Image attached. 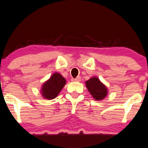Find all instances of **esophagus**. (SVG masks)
I'll use <instances>...</instances> for the list:
<instances>
[{
	"label": "esophagus",
	"instance_id": "1",
	"mask_svg": "<svg viewBox=\"0 0 148 148\" xmlns=\"http://www.w3.org/2000/svg\"><path fill=\"white\" fill-rule=\"evenodd\" d=\"M80 81H81V77L80 76H78L76 79H72V82H79Z\"/></svg>",
	"mask_w": 148,
	"mask_h": 148
}]
</instances>
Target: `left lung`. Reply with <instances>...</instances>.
Returning a JSON list of instances; mask_svg holds the SVG:
<instances>
[{
	"instance_id": "obj_1",
	"label": "left lung",
	"mask_w": 148,
	"mask_h": 148,
	"mask_svg": "<svg viewBox=\"0 0 148 148\" xmlns=\"http://www.w3.org/2000/svg\"><path fill=\"white\" fill-rule=\"evenodd\" d=\"M85 85L89 92L95 100H103L108 95V88L99 78L93 76L85 82Z\"/></svg>"
}]
</instances>
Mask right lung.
<instances>
[{
	"label": "right lung",
	"instance_id": "add662e5",
	"mask_svg": "<svg viewBox=\"0 0 148 148\" xmlns=\"http://www.w3.org/2000/svg\"><path fill=\"white\" fill-rule=\"evenodd\" d=\"M66 84V80L59 73L55 72L47 81L44 82L40 94L44 99L51 100L56 98Z\"/></svg>",
	"mask_w": 148,
	"mask_h": 148
}]
</instances>
